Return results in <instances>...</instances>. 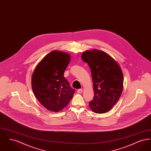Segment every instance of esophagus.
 Here are the masks:
<instances>
[{"mask_svg": "<svg viewBox=\"0 0 151 151\" xmlns=\"http://www.w3.org/2000/svg\"><path fill=\"white\" fill-rule=\"evenodd\" d=\"M77 92H78V93H81L83 92V89H79L77 91Z\"/></svg>", "mask_w": 151, "mask_h": 151, "instance_id": "1", "label": "esophagus"}]
</instances>
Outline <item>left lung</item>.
Segmentation results:
<instances>
[{
	"mask_svg": "<svg viewBox=\"0 0 151 151\" xmlns=\"http://www.w3.org/2000/svg\"><path fill=\"white\" fill-rule=\"evenodd\" d=\"M82 60L91 71L94 96L89 102L96 113L110 111L119 100L123 88V75L119 65L106 52L93 49L82 53Z\"/></svg>",
	"mask_w": 151,
	"mask_h": 151,
	"instance_id": "obj_1",
	"label": "left lung"
}]
</instances>
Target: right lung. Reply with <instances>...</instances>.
I'll return each mask as SVG.
<instances>
[{"label":"right lung","mask_w":151,"mask_h":151,"mask_svg":"<svg viewBox=\"0 0 151 151\" xmlns=\"http://www.w3.org/2000/svg\"><path fill=\"white\" fill-rule=\"evenodd\" d=\"M71 61L70 54L54 50L37 65L32 76V88L37 99L48 110L58 112L68 104L75 93L64 77Z\"/></svg>","instance_id":"add662e5"}]
</instances>
